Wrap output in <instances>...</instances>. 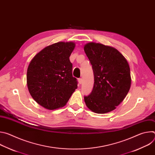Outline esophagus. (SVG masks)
<instances>
[{
	"label": "esophagus",
	"instance_id": "34e87169",
	"mask_svg": "<svg viewBox=\"0 0 155 155\" xmlns=\"http://www.w3.org/2000/svg\"><path fill=\"white\" fill-rule=\"evenodd\" d=\"M78 81L79 84H80L83 83V79H82V78H78Z\"/></svg>",
	"mask_w": 155,
	"mask_h": 155
}]
</instances>
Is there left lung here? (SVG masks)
<instances>
[{
    "mask_svg": "<svg viewBox=\"0 0 155 155\" xmlns=\"http://www.w3.org/2000/svg\"><path fill=\"white\" fill-rule=\"evenodd\" d=\"M84 50L94 77L91 93L84 96L85 104L97 114L111 112L129 91L131 78L128 62L117 49L101 43H88Z\"/></svg>",
    "mask_w": 155,
    "mask_h": 155,
    "instance_id": "obj_1",
    "label": "left lung"
}]
</instances>
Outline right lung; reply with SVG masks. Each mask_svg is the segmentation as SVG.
Segmentation results:
<instances>
[{
	"mask_svg": "<svg viewBox=\"0 0 155 155\" xmlns=\"http://www.w3.org/2000/svg\"><path fill=\"white\" fill-rule=\"evenodd\" d=\"M74 42H58L43 48L31 60L27 84L32 98L41 106L54 110L64 106L77 88L69 57Z\"/></svg>",
	"mask_w": 155,
	"mask_h": 155,
	"instance_id": "obj_1",
	"label": "right lung"
}]
</instances>
